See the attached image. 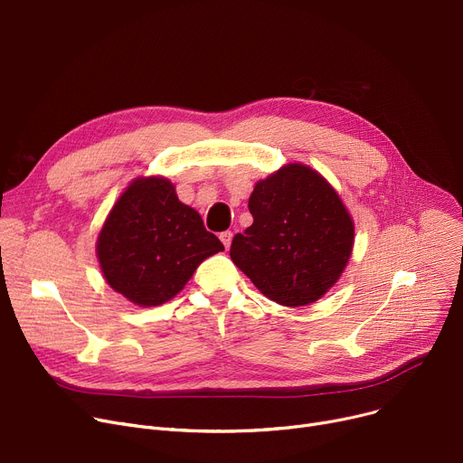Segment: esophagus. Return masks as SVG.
Returning a JSON list of instances; mask_svg holds the SVG:
<instances>
[{"label": "esophagus", "instance_id": "34e87169", "mask_svg": "<svg viewBox=\"0 0 463 463\" xmlns=\"http://www.w3.org/2000/svg\"><path fill=\"white\" fill-rule=\"evenodd\" d=\"M220 240L223 241V245L229 250V248H231V241H232V232H231V231L222 232V234H220Z\"/></svg>", "mask_w": 463, "mask_h": 463}]
</instances>
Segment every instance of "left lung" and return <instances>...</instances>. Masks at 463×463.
I'll list each match as a JSON object with an SVG mask.
<instances>
[{
  "label": "left lung",
  "instance_id": "left-lung-1",
  "mask_svg": "<svg viewBox=\"0 0 463 463\" xmlns=\"http://www.w3.org/2000/svg\"><path fill=\"white\" fill-rule=\"evenodd\" d=\"M250 212L253 223L232 238L231 259L266 298L303 307L338 281L352 255L354 222L318 171L288 164L259 180Z\"/></svg>",
  "mask_w": 463,
  "mask_h": 463
}]
</instances>
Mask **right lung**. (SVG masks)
<instances>
[{
    "label": "right lung",
    "mask_w": 463,
    "mask_h": 463,
    "mask_svg": "<svg viewBox=\"0 0 463 463\" xmlns=\"http://www.w3.org/2000/svg\"><path fill=\"white\" fill-rule=\"evenodd\" d=\"M223 250L164 176L136 178L117 199L97 241L108 285L139 307L175 298L204 259Z\"/></svg>",
    "instance_id": "add662e5"
}]
</instances>
